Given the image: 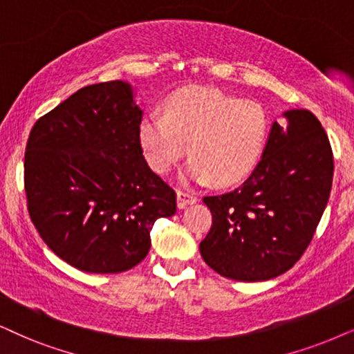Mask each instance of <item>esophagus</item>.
<instances>
[{"label":"esophagus","mask_w":354,"mask_h":354,"mask_svg":"<svg viewBox=\"0 0 354 354\" xmlns=\"http://www.w3.org/2000/svg\"><path fill=\"white\" fill-rule=\"evenodd\" d=\"M192 203H196V198L189 192H185V191H178L176 192V204L180 209H185L186 205H189Z\"/></svg>","instance_id":"esophagus-1"}]
</instances>
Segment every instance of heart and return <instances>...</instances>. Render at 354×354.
Listing matches in <instances>:
<instances>
[{"label": "heart", "mask_w": 354, "mask_h": 354, "mask_svg": "<svg viewBox=\"0 0 354 354\" xmlns=\"http://www.w3.org/2000/svg\"><path fill=\"white\" fill-rule=\"evenodd\" d=\"M270 118L257 101L240 100L216 88L174 93L167 113L150 111L140 120L138 138L147 162L168 173L185 156L191 160L183 180L229 186L253 171L265 153Z\"/></svg>", "instance_id": "1"}]
</instances>
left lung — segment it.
I'll return each mask as SVG.
<instances>
[{
	"instance_id": "8db88e82",
	"label": "left lung",
	"mask_w": 354,
	"mask_h": 354,
	"mask_svg": "<svg viewBox=\"0 0 354 354\" xmlns=\"http://www.w3.org/2000/svg\"><path fill=\"white\" fill-rule=\"evenodd\" d=\"M272 122L261 160L248 180L205 196L212 227L201 257L235 281H268L290 270L315 234L328 203L333 153L310 111L292 109Z\"/></svg>"
}]
</instances>
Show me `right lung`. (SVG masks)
I'll return each instance as SVG.
<instances>
[{"label": "right lung", "mask_w": 354, "mask_h": 354, "mask_svg": "<svg viewBox=\"0 0 354 354\" xmlns=\"http://www.w3.org/2000/svg\"><path fill=\"white\" fill-rule=\"evenodd\" d=\"M142 109L129 83L78 89L29 133L24 187L29 216L57 257L80 271L113 274L150 250L156 218L176 194L144 158Z\"/></svg>", "instance_id": "obj_1"}]
</instances>
